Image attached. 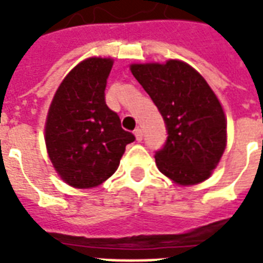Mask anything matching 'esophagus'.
I'll list each match as a JSON object with an SVG mask.
<instances>
[{
  "label": "esophagus",
  "mask_w": 263,
  "mask_h": 263,
  "mask_svg": "<svg viewBox=\"0 0 263 263\" xmlns=\"http://www.w3.org/2000/svg\"><path fill=\"white\" fill-rule=\"evenodd\" d=\"M134 134H135L136 140H138V142H140V140L143 139V131H142L140 128H136L135 131H134Z\"/></svg>",
  "instance_id": "obj_1"
}]
</instances>
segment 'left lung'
Returning <instances> with one entry per match:
<instances>
[{
  "label": "left lung",
  "instance_id": "left-lung-1",
  "mask_svg": "<svg viewBox=\"0 0 263 263\" xmlns=\"http://www.w3.org/2000/svg\"><path fill=\"white\" fill-rule=\"evenodd\" d=\"M132 75L164 119L166 140L156 152L161 173L183 185L212 175L227 146V121L216 94L188 64H134Z\"/></svg>",
  "mask_w": 263,
  "mask_h": 263
}]
</instances>
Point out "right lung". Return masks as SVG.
I'll use <instances>...</instances> for the list:
<instances>
[{
	"mask_svg": "<svg viewBox=\"0 0 263 263\" xmlns=\"http://www.w3.org/2000/svg\"><path fill=\"white\" fill-rule=\"evenodd\" d=\"M110 59L84 60L60 84L47 115L46 147L61 179L72 187L103 183L135 140L105 101Z\"/></svg>",
	"mask_w": 263,
	"mask_h": 263,
	"instance_id": "1",
	"label": "right lung"
}]
</instances>
